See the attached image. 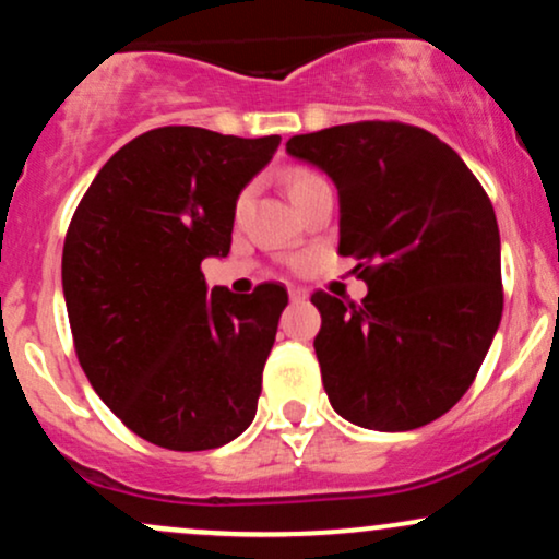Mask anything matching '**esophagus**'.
<instances>
[{"instance_id":"esophagus-1","label":"esophagus","mask_w":559,"mask_h":559,"mask_svg":"<svg viewBox=\"0 0 559 559\" xmlns=\"http://www.w3.org/2000/svg\"><path fill=\"white\" fill-rule=\"evenodd\" d=\"M307 297H310V294H307V288L288 286V299H292V301H305Z\"/></svg>"}]
</instances>
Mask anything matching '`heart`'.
I'll return each mask as SVG.
<instances>
[{"instance_id": "obj_1", "label": "heart", "mask_w": 559, "mask_h": 559, "mask_svg": "<svg viewBox=\"0 0 559 559\" xmlns=\"http://www.w3.org/2000/svg\"><path fill=\"white\" fill-rule=\"evenodd\" d=\"M320 181H323V178H320L318 173L305 170V168H294L286 173V191H288V197H292V202H297V199L305 194L307 189H312V186ZM243 202H247V197H241L239 207H243Z\"/></svg>"}]
</instances>
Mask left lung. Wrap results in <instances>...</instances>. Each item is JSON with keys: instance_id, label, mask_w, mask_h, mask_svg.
Instances as JSON below:
<instances>
[{"instance_id": "8db88e82", "label": "left lung", "mask_w": 559, "mask_h": 559, "mask_svg": "<svg viewBox=\"0 0 559 559\" xmlns=\"http://www.w3.org/2000/svg\"><path fill=\"white\" fill-rule=\"evenodd\" d=\"M286 152L338 191V254L362 305L312 294L331 407L370 431H413L471 389L502 320L493 207L452 146L404 123L333 126Z\"/></svg>"}]
</instances>
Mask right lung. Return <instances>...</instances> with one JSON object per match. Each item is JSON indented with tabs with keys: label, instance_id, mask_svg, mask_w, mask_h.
<instances>
[{
	"label": "right lung",
	"instance_id": "right-lung-1",
	"mask_svg": "<svg viewBox=\"0 0 559 559\" xmlns=\"http://www.w3.org/2000/svg\"><path fill=\"white\" fill-rule=\"evenodd\" d=\"M281 136L194 126L141 133L107 159L70 221L62 294L75 355L102 402L152 444L217 449L254 420L288 294L207 292L243 186Z\"/></svg>",
	"mask_w": 559,
	"mask_h": 559
}]
</instances>
